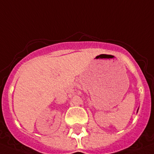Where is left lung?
<instances>
[{
  "label": "left lung",
  "mask_w": 154,
  "mask_h": 154,
  "mask_svg": "<svg viewBox=\"0 0 154 154\" xmlns=\"http://www.w3.org/2000/svg\"><path fill=\"white\" fill-rule=\"evenodd\" d=\"M137 112H138V111H137Z\"/></svg>",
  "instance_id": "left-lung-1"
}]
</instances>
